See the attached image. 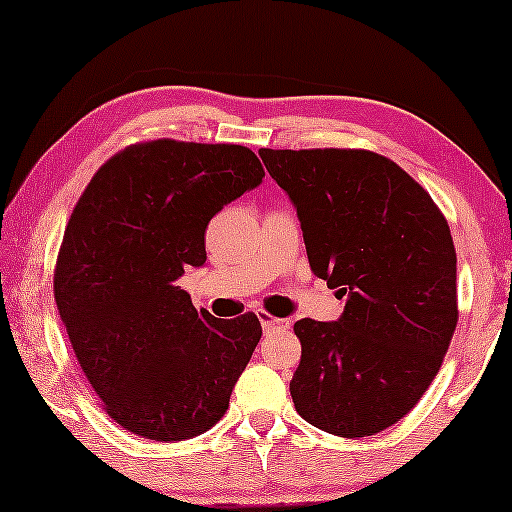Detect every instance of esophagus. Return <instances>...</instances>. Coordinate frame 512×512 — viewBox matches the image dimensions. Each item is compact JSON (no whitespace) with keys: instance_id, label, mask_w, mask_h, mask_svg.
<instances>
[{"instance_id":"obj_1","label":"esophagus","mask_w":512,"mask_h":512,"mask_svg":"<svg viewBox=\"0 0 512 512\" xmlns=\"http://www.w3.org/2000/svg\"><path fill=\"white\" fill-rule=\"evenodd\" d=\"M258 321H261L265 333H275V331H284V328H289V321L270 317L268 312H258Z\"/></svg>"}]
</instances>
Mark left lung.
I'll return each instance as SVG.
<instances>
[{
	"label": "left lung",
	"instance_id": "left-lung-1",
	"mask_svg": "<svg viewBox=\"0 0 512 512\" xmlns=\"http://www.w3.org/2000/svg\"><path fill=\"white\" fill-rule=\"evenodd\" d=\"M296 207L310 268L347 298L338 321L300 319L298 415L342 438L415 408L457 328V254L431 195L373 151L261 149Z\"/></svg>",
	"mask_w": 512,
	"mask_h": 512
}]
</instances>
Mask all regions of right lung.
<instances>
[{
	"mask_svg": "<svg viewBox=\"0 0 512 512\" xmlns=\"http://www.w3.org/2000/svg\"><path fill=\"white\" fill-rule=\"evenodd\" d=\"M263 177L247 146L156 139L109 158L76 202L55 303L90 387L123 429L172 443L228 410L261 321L198 312L177 279L205 265L212 216Z\"/></svg>",
	"mask_w": 512,
	"mask_h": 512,
	"instance_id": "1",
	"label": "right lung"
}]
</instances>
